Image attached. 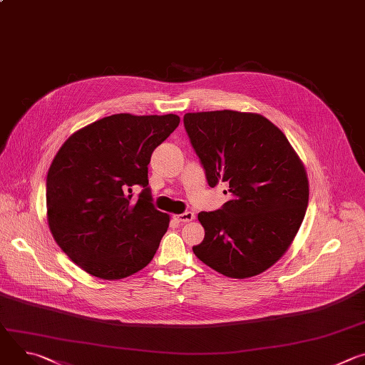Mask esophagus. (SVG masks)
Wrapping results in <instances>:
<instances>
[{"label":"esophagus","mask_w":365,"mask_h":365,"mask_svg":"<svg viewBox=\"0 0 365 365\" xmlns=\"http://www.w3.org/2000/svg\"><path fill=\"white\" fill-rule=\"evenodd\" d=\"M175 220H176L178 222H182V224H185V222H190V221H193V220H195V214H193V212H190V211H187V212H185V214L175 215Z\"/></svg>","instance_id":"esophagus-1"}]
</instances>
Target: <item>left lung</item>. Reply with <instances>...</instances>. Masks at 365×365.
<instances>
[{
	"mask_svg": "<svg viewBox=\"0 0 365 365\" xmlns=\"http://www.w3.org/2000/svg\"><path fill=\"white\" fill-rule=\"evenodd\" d=\"M183 123L207 183L227 182L231 193L222 210L197 214L205 238L195 255L227 277L262 274L284 255L304 218L303 162L283 131L255 113H187Z\"/></svg>",
	"mask_w": 365,
	"mask_h": 365,
	"instance_id": "obj_1",
	"label": "left lung"
}]
</instances>
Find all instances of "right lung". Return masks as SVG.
I'll use <instances>...</instances> for the list:
<instances>
[{
    "mask_svg": "<svg viewBox=\"0 0 365 365\" xmlns=\"http://www.w3.org/2000/svg\"><path fill=\"white\" fill-rule=\"evenodd\" d=\"M179 123L175 114H114L75 131L56 153L46 180L47 224L88 274L120 280L153 259L170 215L151 203L147 166ZM135 184L145 187L137 201Z\"/></svg>",
    "mask_w": 365,
    "mask_h": 365,
    "instance_id": "1",
    "label": "right lung"
}]
</instances>
